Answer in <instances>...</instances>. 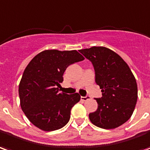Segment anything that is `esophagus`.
<instances>
[{"label":"esophagus","instance_id":"esophagus-1","mask_svg":"<svg viewBox=\"0 0 150 150\" xmlns=\"http://www.w3.org/2000/svg\"><path fill=\"white\" fill-rule=\"evenodd\" d=\"M89 97L88 96H86V97H81V100H83V101H86V100H88L89 99Z\"/></svg>","mask_w":150,"mask_h":150}]
</instances>
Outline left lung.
Instances as JSON below:
<instances>
[{
  "mask_svg": "<svg viewBox=\"0 0 150 150\" xmlns=\"http://www.w3.org/2000/svg\"><path fill=\"white\" fill-rule=\"evenodd\" d=\"M89 60L95 70V81L102 97L95 98L98 110L88 117L98 127L111 129L130 118L137 100V86L132 71L121 57L112 50L93 46L79 51Z\"/></svg>",
  "mask_w": 150,
  "mask_h": 150,
  "instance_id": "8db88e82",
  "label": "left lung"
}]
</instances>
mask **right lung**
<instances>
[{"instance_id":"right-lung-1","label":"right lung","mask_w":150,"mask_h":150,"mask_svg":"<svg viewBox=\"0 0 150 150\" xmlns=\"http://www.w3.org/2000/svg\"><path fill=\"white\" fill-rule=\"evenodd\" d=\"M76 50H45L32 59L19 84L21 107L32 124L44 131L64 127L70 118L71 109L81 99L77 93L59 92L66 68L81 62Z\"/></svg>"}]
</instances>
